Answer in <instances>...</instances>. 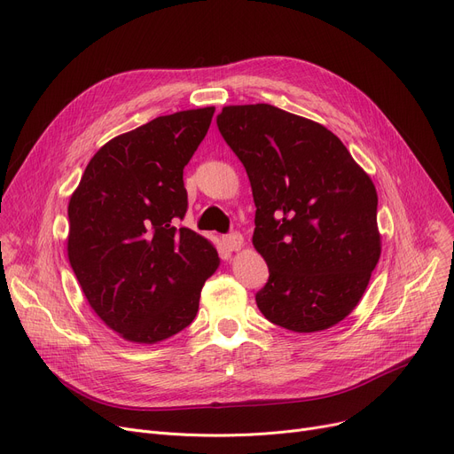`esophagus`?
<instances>
[{
	"label": "esophagus",
	"instance_id": "esophagus-1",
	"mask_svg": "<svg viewBox=\"0 0 454 454\" xmlns=\"http://www.w3.org/2000/svg\"><path fill=\"white\" fill-rule=\"evenodd\" d=\"M223 243H224V247L230 250V252H235V250H241V247H243V243H245V239H243V235L241 233H230V235H226L224 239H223Z\"/></svg>",
	"mask_w": 454,
	"mask_h": 454
}]
</instances>
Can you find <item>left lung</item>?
Segmentation results:
<instances>
[{"mask_svg": "<svg viewBox=\"0 0 454 454\" xmlns=\"http://www.w3.org/2000/svg\"><path fill=\"white\" fill-rule=\"evenodd\" d=\"M217 127L257 207L252 243L270 272L259 311L296 333L339 324L380 255L372 178L324 125L272 105L224 106Z\"/></svg>", "mask_w": 454, "mask_h": 454, "instance_id": "8db88e82", "label": "left lung"}]
</instances>
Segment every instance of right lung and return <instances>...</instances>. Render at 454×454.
Returning <instances> with one entry per match:
<instances>
[{"mask_svg":"<svg viewBox=\"0 0 454 454\" xmlns=\"http://www.w3.org/2000/svg\"><path fill=\"white\" fill-rule=\"evenodd\" d=\"M215 108L160 115L93 154L67 206V257L81 289L125 340L156 344L195 320L219 254L176 228L187 211L184 167Z\"/></svg>","mask_w":454,"mask_h":454,"instance_id":"obj_1","label":"right lung"}]
</instances>
